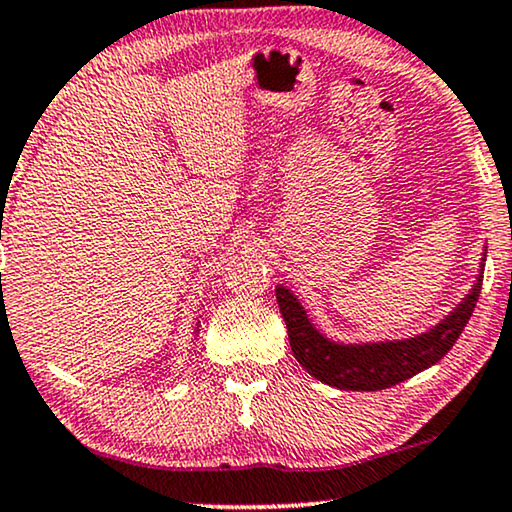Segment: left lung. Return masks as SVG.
Listing matches in <instances>:
<instances>
[{
    "label": "left lung",
    "instance_id": "left-lung-1",
    "mask_svg": "<svg viewBox=\"0 0 512 512\" xmlns=\"http://www.w3.org/2000/svg\"><path fill=\"white\" fill-rule=\"evenodd\" d=\"M485 261L487 251L482 254L480 275L475 277L473 289L466 293V298L440 324L408 340L361 342V345L328 340L314 328L300 300L286 286H277V305L286 321L293 356L319 382L345 391H380L410 380L412 375L443 359L464 331L478 303Z\"/></svg>",
    "mask_w": 512,
    "mask_h": 512
}]
</instances>
